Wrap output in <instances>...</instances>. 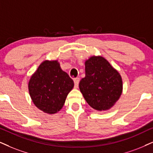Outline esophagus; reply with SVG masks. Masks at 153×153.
<instances>
[{
  "label": "esophagus",
  "mask_w": 153,
  "mask_h": 153,
  "mask_svg": "<svg viewBox=\"0 0 153 153\" xmlns=\"http://www.w3.org/2000/svg\"><path fill=\"white\" fill-rule=\"evenodd\" d=\"M79 82H80V78H76L74 79V84H75V88H78Z\"/></svg>",
  "instance_id": "34e87169"
}]
</instances>
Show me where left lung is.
I'll return each mask as SVG.
<instances>
[{
  "instance_id": "obj_1",
  "label": "left lung",
  "mask_w": 153,
  "mask_h": 153,
  "mask_svg": "<svg viewBox=\"0 0 153 153\" xmlns=\"http://www.w3.org/2000/svg\"><path fill=\"white\" fill-rule=\"evenodd\" d=\"M80 92L93 109L107 110L122 93L121 75L102 56H92L85 62V77L79 84Z\"/></svg>"
}]
</instances>
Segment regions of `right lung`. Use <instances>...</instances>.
I'll list each match as a JSON object with an SVG mask.
<instances>
[{
  "instance_id": "right-lung-1",
  "label": "right lung",
  "mask_w": 153,
  "mask_h": 153,
  "mask_svg": "<svg viewBox=\"0 0 153 153\" xmlns=\"http://www.w3.org/2000/svg\"><path fill=\"white\" fill-rule=\"evenodd\" d=\"M73 86V80L61 70L57 61H45L31 77L29 91L36 107L52 114L63 107Z\"/></svg>"
}]
</instances>
